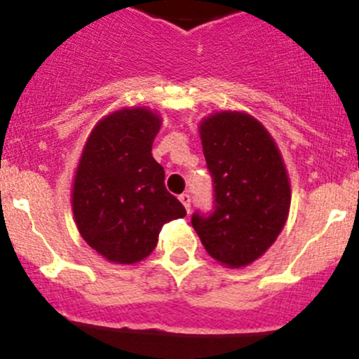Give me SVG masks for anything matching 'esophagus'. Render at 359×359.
Segmentation results:
<instances>
[{
	"label": "esophagus",
	"mask_w": 359,
	"mask_h": 359,
	"mask_svg": "<svg viewBox=\"0 0 359 359\" xmlns=\"http://www.w3.org/2000/svg\"><path fill=\"white\" fill-rule=\"evenodd\" d=\"M179 200L182 201V205H184V207H186V210L189 212V210H191V196H189V194H187V193L180 194Z\"/></svg>",
	"instance_id": "obj_1"
}]
</instances>
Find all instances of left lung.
<instances>
[{
	"instance_id": "obj_1",
	"label": "left lung",
	"mask_w": 359,
	"mask_h": 359,
	"mask_svg": "<svg viewBox=\"0 0 359 359\" xmlns=\"http://www.w3.org/2000/svg\"><path fill=\"white\" fill-rule=\"evenodd\" d=\"M201 145L214 182V210L191 222L214 259L247 266L277 240L286 224L291 186L283 156L259 121L217 112L201 121Z\"/></svg>"
}]
</instances>
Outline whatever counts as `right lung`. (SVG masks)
Returning a JSON list of instances; mask_svg holds the SVG:
<instances>
[{
  "label": "right lung",
  "instance_id": "right-lung-1",
  "mask_svg": "<svg viewBox=\"0 0 359 359\" xmlns=\"http://www.w3.org/2000/svg\"><path fill=\"white\" fill-rule=\"evenodd\" d=\"M159 128V116L145 107L117 110L96 124L80 156L72 193L76 228L112 263L147 257L163 224L186 215L152 158Z\"/></svg>",
  "mask_w": 359,
  "mask_h": 359
}]
</instances>
